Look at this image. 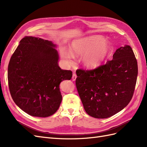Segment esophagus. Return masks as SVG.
I'll return each instance as SVG.
<instances>
[{"label": "esophagus", "instance_id": "obj_1", "mask_svg": "<svg viewBox=\"0 0 147 147\" xmlns=\"http://www.w3.org/2000/svg\"><path fill=\"white\" fill-rule=\"evenodd\" d=\"M72 80L74 81H75V80H76V78H77V75L75 74H73V75H72Z\"/></svg>", "mask_w": 147, "mask_h": 147}]
</instances>
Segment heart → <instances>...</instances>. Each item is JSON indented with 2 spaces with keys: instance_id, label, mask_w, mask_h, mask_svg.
Instances as JSON below:
<instances>
[{
  "instance_id": "b5f03b06",
  "label": "heart",
  "mask_w": 147,
  "mask_h": 147,
  "mask_svg": "<svg viewBox=\"0 0 147 147\" xmlns=\"http://www.w3.org/2000/svg\"><path fill=\"white\" fill-rule=\"evenodd\" d=\"M111 50L110 44L99 35H93L74 41L70 52L75 56H83L82 63L84 67L93 69L99 66L108 56ZM65 58L70 61L72 56L69 53L64 55Z\"/></svg>"
}]
</instances>
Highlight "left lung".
<instances>
[{
  "mask_svg": "<svg viewBox=\"0 0 147 147\" xmlns=\"http://www.w3.org/2000/svg\"><path fill=\"white\" fill-rule=\"evenodd\" d=\"M76 87L90 116L107 118L123 110L134 94L138 66L132 49L120 47L113 59L97 67L76 70Z\"/></svg>",
  "mask_w": 147,
  "mask_h": 147,
  "instance_id": "1",
  "label": "left lung"
}]
</instances>
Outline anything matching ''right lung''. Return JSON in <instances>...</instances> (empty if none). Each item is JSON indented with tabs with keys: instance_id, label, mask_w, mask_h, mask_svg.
Masks as SVG:
<instances>
[{
	"instance_id": "obj_1",
	"label": "right lung",
	"mask_w": 147,
	"mask_h": 147,
	"mask_svg": "<svg viewBox=\"0 0 147 147\" xmlns=\"http://www.w3.org/2000/svg\"><path fill=\"white\" fill-rule=\"evenodd\" d=\"M54 47L47 40L26 36L8 64V87L12 99L31 116L48 117L54 114L62 100L59 84L72 78V71L59 67V56Z\"/></svg>"
}]
</instances>
